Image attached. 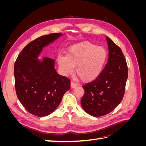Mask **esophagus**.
<instances>
[{"label": "esophagus", "instance_id": "34e87169", "mask_svg": "<svg viewBox=\"0 0 146 146\" xmlns=\"http://www.w3.org/2000/svg\"><path fill=\"white\" fill-rule=\"evenodd\" d=\"M77 85L76 83H74L73 82H70V87H71V88H75L76 87H77Z\"/></svg>", "mask_w": 146, "mask_h": 146}]
</instances>
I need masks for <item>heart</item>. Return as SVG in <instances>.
I'll list each match as a JSON object with an SVG mask.
<instances>
[{
	"mask_svg": "<svg viewBox=\"0 0 146 146\" xmlns=\"http://www.w3.org/2000/svg\"><path fill=\"white\" fill-rule=\"evenodd\" d=\"M107 53L102 47L98 46L90 41H83L74 44L68 49L66 56L60 55L57 61L64 74L74 72L83 82L94 80L102 71Z\"/></svg>",
	"mask_w": 146,
	"mask_h": 146,
	"instance_id": "heart-1",
	"label": "heart"
}]
</instances>
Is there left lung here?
I'll return each mask as SVG.
<instances>
[{
	"label": "left lung",
	"instance_id": "8db88e82",
	"mask_svg": "<svg viewBox=\"0 0 146 146\" xmlns=\"http://www.w3.org/2000/svg\"><path fill=\"white\" fill-rule=\"evenodd\" d=\"M107 63L96 80L83 86L85 94L81 100L83 110L94 117L111 112L121 103L128 78L126 60L122 50L109 37Z\"/></svg>",
	"mask_w": 146,
	"mask_h": 146
}]
</instances>
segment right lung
Segmentation results:
<instances>
[{
    "mask_svg": "<svg viewBox=\"0 0 146 146\" xmlns=\"http://www.w3.org/2000/svg\"><path fill=\"white\" fill-rule=\"evenodd\" d=\"M63 35L56 33L38 38L23 48L15 62L17 98L26 110L35 116L44 117L54 112L70 89V80L57 73L54 60L38 58L44 47Z\"/></svg>",
    "mask_w": 146,
    "mask_h": 146,
    "instance_id": "add662e5",
    "label": "right lung"
}]
</instances>
